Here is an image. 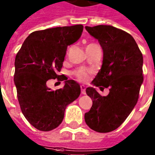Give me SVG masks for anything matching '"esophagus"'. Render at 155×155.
<instances>
[{"label":"esophagus","instance_id":"obj_1","mask_svg":"<svg viewBox=\"0 0 155 155\" xmlns=\"http://www.w3.org/2000/svg\"><path fill=\"white\" fill-rule=\"evenodd\" d=\"M81 90L82 94H85V86L84 85H81Z\"/></svg>","mask_w":155,"mask_h":155}]
</instances>
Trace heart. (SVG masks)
Returning a JSON list of instances; mask_svg holds the SVG:
<instances>
[{
	"label": "heart",
	"instance_id": "b5f03b06",
	"mask_svg": "<svg viewBox=\"0 0 155 155\" xmlns=\"http://www.w3.org/2000/svg\"><path fill=\"white\" fill-rule=\"evenodd\" d=\"M74 74H75L77 78L80 81H85L89 78V72L86 70H84V69H80V70H77L74 73Z\"/></svg>",
	"mask_w": 155,
	"mask_h": 155
}]
</instances>
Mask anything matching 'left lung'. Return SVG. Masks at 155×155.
Returning a JSON list of instances; mask_svg holds the SVG:
<instances>
[{
	"mask_svg": "<svg viewBox=\"0 0 155 155\" xmlns=\"http://www.w3.org/2000/svg\"><path fill=\"white\" fill-rule=\"evenodd\" d=\"M85 29L103 50L101 68L92 84L101 90L109 88L110 93L101 96L95 88L86 89L93 105L85 121L94 131L107 133L119 127L137 104L143 81V58L133 37L122 29L102 25Z\"/></svg>",
	"mask_w": 155,
	"mask_h": 155,
	"instance_id": "1",
	"label": "left lung"
}]
</instances>
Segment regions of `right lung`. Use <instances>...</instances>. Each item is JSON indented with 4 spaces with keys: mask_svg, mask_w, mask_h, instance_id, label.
I'll return each instance as SVG.
<instances>
[{
    "mask_svg": "<svg viewBox=\"0 0 155 155\" xmlns=\"http://www.w3.org/2000/svg\"><path fill=\"white\" fill-rule=\"evenodd\" d=\"M83 25L56 27L35 31L25 40L15 58L14 84L21 110L28 122L39 130L57 128L66 106L81 94L78 83L67 80L62 89L51 90L49 79L63 81L61 71L68 45L81 38Z\"/></svg>",
    "mask_w": 155,
    "mask_h": 155,
    "instance_id": "add662e5",
    "label": "right lung"
}]
</instances>
